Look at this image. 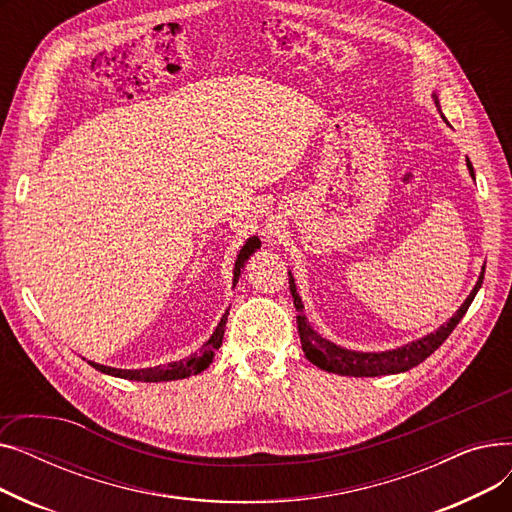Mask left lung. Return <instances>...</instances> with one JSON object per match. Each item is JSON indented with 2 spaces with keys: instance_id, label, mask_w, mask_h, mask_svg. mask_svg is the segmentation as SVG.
Segmentation results:
<instances>
[{
  "instance_id": "left-lung-1",
  "label": "left lung",
  "mask_w": 512,
  "mask_h": 512,
  "mask_svg": "<svg viewBox=\"0 0 512 512\" xmlns=\"http://www.w3.org/2000/svg\"><path fill=\"white\" fill-rule=\"evenodd\" d=\"M438 110H440V101L438 95H432ZM442 114V112H440ZM444 118V114H442ZM446 120V118H444ZM467 168L471 178L475 180V172L471 161L467 159ZM483 274H486V265L481 267V274L473 286V290L469 292V297L465 299V303L459 307L444 326H440L436 332L427 334L415 342H409L405 346L392 348V351H382V353H363V351H351V348H344L334 344L332 340L319 336L311 324L307 315L303 313L305 305L297 292V284H294V276L288 270V284H290V292L294 299V307H297L299 315H297V326H299V336H301V344H303V353L305 357L317 365L319 369L330 371V373H338V375H353V378H375V375H390V373H402L409 371L413 367H417L419 363H423L429 355H432L436 348L452 334V330L456 328V324L463 319V315L467 313L469 305L473 303L477 290L481 288L483 282Z\"/></svg>"
}]
</instances>
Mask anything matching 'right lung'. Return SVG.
<instances>
[{
    "mask_svg": "<svg viewBox=\"0 0 512 512\" xmlns=\"http://www.w3.org/2000/svg\"><path fill=\"white\" fill-rule=\"evenodd\" d=\"M261 247V240L257 236H251L245 240V245L240 247L236 261H234V278H232V286H236L238 276L242 272V267L249 261V257ZM228 311L222 315L218 328L213 330V334L209 336V340L201 346L199 353H193L191 357H186L182 361H174L168 365H157V367H147V369H116V367H107V365H99L89 361L97 371L107 373V375H114V378H124V380H134V382H172V380H184L188 375H197L201 371H205L215 357V351L222 346L224 340V328H226V321H228Z\"/></svg>",
    "mask_w": 512,
    "mask_h": 512,
    "instance_id": "add662e5",
    "label": "right lung"
}]
</instances>
